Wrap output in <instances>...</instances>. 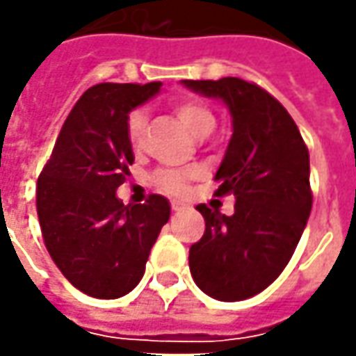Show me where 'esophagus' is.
Listing matches in <instances>:
<instances>
[{"mask_svg": "<svg viewBox=\"0 0 356 356\" xmlns=\"http://www.w3.org/2000/svg\"><path fill=\"white\" fill-rule=\"evenodd\" d=\"M184 207H182V204H178V202H172V211H176V213H178V211H182Z\"/></svg>", "mask_w": 356, "mask_h": 356, "instance_id": "obj_1", "label": "esophagus"}]
</instances>
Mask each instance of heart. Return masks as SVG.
Returning a JSON list of instances; mask_svg holds the SVG:
<instances>
[{
	"label": "heart",
	"instance_id": "1",
	"mask_svg": "<svg viewBox=\"0 0 356 356\" xmlns=\"http://www.w3.org/2000/svg\"><path fill=\"white\" fill-rule=\"evenodd\" d=\"M170 109L172 113L184 125L188 127V131L197 137V139H206L207 135L213 133V129L217 125V119L213 115V111L209 109L207 104H204L197 97H178L170 102ZM127 139L129 143L140 149L143 140H145V133H147V113L143 109H133L127 115ZM194 176V170H180V168H161L156 170L152 176V182L156 188H161L162 192L168 194H184L188 180Z\"/></svg>",
	"mask_w": 356,
	"mask_h": 356
}]
</instances>
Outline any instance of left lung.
I'll return each instance as SVG.
<instances>
[{
	"instance_id": "left-lung-1",
	"label": "left lung",
	"mask_w": 356,
	"mask_h": 356,
	"mask_svg": "<svg viewBox=\"0 0 356 356\" xmlns=\"http://www.w3.org/2000/svg\"><path fill=\"white\" fill-rule=\"evenodd\" d=\"M182 83L221 99L233 119L216 195H235V211L195 207L206 231L190 247V273L216 300H247L280 276L306 229L314 200L309 152L294 119L261 86L231 76Z\"/></svg>"
}]
</instances>
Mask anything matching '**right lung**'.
<instances>
[{
	"label": "right lung",
	"instance_id": "add662e5",
	"mask_svg": "<svg viewBox=\"0 0 356 356\" xmlns=\"http://www.w3.org/2000/svg\"><path fill=\"white\" fill-rule=\"evenodd\" d=\"M161 82L97 83L76 102L37 182L47 250L80 292L115 300L145 274L150 249L170 217L166 197L139 206L115 195L127 180L133 147L127 115L161 92Z\"/></svg>",
	"mask_w": 356,
	"mask_h": 356
}]
</instances>
